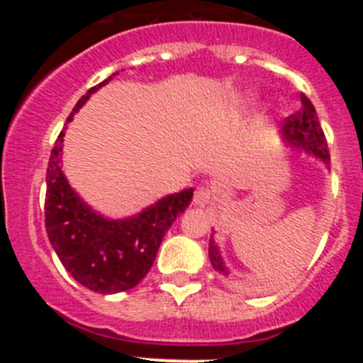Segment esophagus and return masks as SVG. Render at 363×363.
I'll return each mask as SVG.
<instances>
[{"instance_id": "34e87169", "label": "esophagus", "mask_w": 363, "mask_h": 363, "mask_svg": "<svg viewBox=\"0 0 363 363\" xmlns=\"http://www.w3.org/2000/svg\"><path fill=\"white\" fill-rule=\"evenodd\" d=\"M193 202L199 207H205V205H211L214 202V191L207 186H199L195 191V196H193Z\"/></svg>"}]
</instances>
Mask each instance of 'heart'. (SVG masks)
<instances>
[{
  "label": "heart",
  "mask_w": 363,
  "mask_h": 363,
  "mask_svg": "<svg viewBox=\"0 0 363 363\" xmlns=\"http://www.w3.org/2000/svg\"><path fill=\"white\" fill-rule=\"evenodd\" d=\"M250 101H251V98H244L242 104H244V105H247V104H250Z\"/></svg>",
  "instance_id": "obj_1"
}]
</instances>
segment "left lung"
Returning a JSON list of instances; mask_svg holds the SVG:
<instances>
[{
    "label": "left lung",
    "instance_id": "left-lung-1",
    "mask_svg": "<svg viewBox=\"0 0 363 363\" xmlns=\"http://www.w3.org/2000/svg\"><path fill=\"white\" fill-rule=\"evenodd\" d=\"M302 107L296 113H291L286 117L283 123V137L294 147L303 149L309 155L316 156L318 160L323 161L325 164L330 163V152H328L327 138H325L323 130L318 121L316 108L311 104L307 96H300ZM208 259H211L214 270H218L223 276H230L228 269H226L225 262H223L221 251H219L218 242L214 240V235L208 239Z\"/></svg>",
    "mask_w": 363,
    "mask_h": 363
}]
</instances>
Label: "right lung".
Segmentation results:
<instances>
[{"instance_id": "1", "label": "right lung", "mask_w": 363, "mask_h": 363, "mask_svg": "<svg viewBox=\"0 0 363 363\" xmlns=\"http://www.w3.org/2000/svg\"><path fill=\"white\" fill-rule=\"evenodd\" d=\"M91 87L73 107V113L112 77ZM63 130L47 167L45 228L54 251L69 276L96 294H119L137 286L155 263L156 252L172 223L189 207L193 188L161 199L140 214L108 219L94 212L68 184L61 168Z\"/></svg>"}]
</instances>
